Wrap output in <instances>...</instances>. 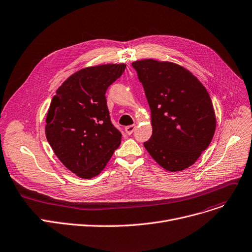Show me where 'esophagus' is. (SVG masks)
<instances>
[{"instance_id":"34e87169","label":"esophagus","mask_w":252,"mask_h":252,"mask_svg":"<svg viewBox=\"0 0 252 252\" xmlns=\"http://www.w3.org/2000/svg\"><path fill=\"white\" fill-rule=\"evenodd\" d=\"M135 128H136V125H131V126H126L125 129H126V132L127 133V135H131L132 131L135 130Z\"/></svg>"}]
</instances>
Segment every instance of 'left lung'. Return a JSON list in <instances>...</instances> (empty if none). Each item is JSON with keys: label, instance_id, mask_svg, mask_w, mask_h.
Masks as SVG:
<instances>
[{"label": "left lung", "instance_id": "obj_1", "mask_svg": "<svg viewBox=\"0 0 252 252\" xmlns=\"http://www.w3.org/2000/svg\"><path fill=\"white\" fill-rule=\"evenodd\" d=\"M151 109L153 132L144 147L167 171L189 168L214 137L216 114L199 80L175 63L146 59L132 63Z\"/></svg>", "mask_w": 252, "mask_h": 252}]
</instances>
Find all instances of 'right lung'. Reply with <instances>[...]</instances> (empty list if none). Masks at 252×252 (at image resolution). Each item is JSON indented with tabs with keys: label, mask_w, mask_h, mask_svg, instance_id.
<instances>
[{
	"label": "right lung",
	"mask_w": 252,
	"mask_h": 252,
	"mask_svg": "<svg viewBox=\"0 0 252 252\" xmlns=\"http://www.w3.org/2000/svg\"><path fill=\"white\" fill-rule=\"evenodd\" d=\"M126 66L106 63L79 70L50 102L46 139L65 168L81 178L100 174L121 145L122 133L110 122L105 93Z\"/></svg>",
	"instance_id": "obj_1"
}]
</instances>
